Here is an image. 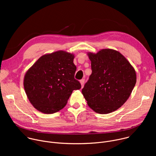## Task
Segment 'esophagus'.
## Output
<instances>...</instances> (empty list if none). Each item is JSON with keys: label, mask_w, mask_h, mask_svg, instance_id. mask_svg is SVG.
<instances>
[{"label": "esophagus", "mask_w": 156, "mask_h": 156, "mask_svg": "<svg viewBox=\"0 0 156 156\" xmlns=\"http://www.w3.org/2000/svg\"><path fill=\"white\" fill-rule=\"evenodd\" d=\"M84 79H82L80 80V84L81 85V86L83 87L84 85Z\"/></svg>", "instance_id": "esophagus-1"}]
</instances>
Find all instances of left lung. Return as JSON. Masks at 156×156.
Segmentation results:
<instances>
[{"label":"left lung","instance_id":"left-lung-1","mask_svg":"<svg viewBox=\"0 0 156 156\" xmlns=\"http://www.w3.org/2000/svg\"><path fill=\"white\" fill-rule=\"evenodd\" d=\"M87 54L91 62L92 73L82 94L95 112H114L130 96L136 82V71L117 51L103 49Z\"/></svg>","mask_w":156,"mask_h":156}]
</instances>
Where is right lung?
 <instances>
[{"instance_id": "1", "label": "right lung", "mask_w": 156, "mask_h": 156, "mask_svg": "<svg viewBox=\"0 0 156 156\" xmlns=\"http://www.w3.org/2000/svg\"><path fill=\"white\" fill-rule=\"evenodd\" d=\"M73 54L58 51L42 55L26 72L23 86L27 98L39 112L50 114L62 109L81 84L74 78Z\"/></svg>"}]
</instances>
